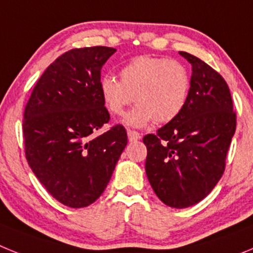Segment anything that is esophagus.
I'll return each mask as SVG.
<instances>
[{
  "instance_id": "1",
  "label": "esophagus",
  "mask_w": 253,
  "mask_h": 253,
  "mask_svg": "<svg viewBox=\"0 0 253 253\" xmlns=\"http://www.w3.org/2000/svg\"><path fill=\"white\" fill-rule=\"evenodd\" d=\"M128 138L130 142H135V140L140 139V134L135 130H131V129H128Z\"/></svg>"
}]
</instances>
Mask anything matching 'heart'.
I'll list each match as a JSON object with an SVG mask.
<instances>
[{
    "mask_svg": "<svg viewBox=\"0 0 253 253\" xmlns=\"http://www.w3.org/2000/svg\"><path fill=\"white\" fill-rule=\"evenodd\" d=\"M120 81L113 76L100 80L105 106L114 115H122L133 102L137 107L125 116L131 126L153 122L165 124L184 110L190 91L186 67L166 57L138 55L122 67Z\"/></svg>",
    "mask_w": 253,
    "mask_h": 253,
    "instance_id": "obj_1",
    "label": "heart"
}]
</instances>
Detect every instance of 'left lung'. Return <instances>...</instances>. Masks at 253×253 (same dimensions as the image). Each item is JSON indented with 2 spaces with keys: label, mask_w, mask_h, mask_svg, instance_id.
Returning a JSON list of instances; mask_svg holds the SVG:
<instances>
[{
  "label": "left lung",
  "mask_w": 253,
  "mask_h": 253,
  "mask_svg": "<svg viewBox=\"0 0 253 253\" xmlns=\"http://www.w3.org/2000/svg\"><path fill=\"white\" fill-rule=\"evenodd\" d=\"M180 54L193 66L186 105L143 143L152 189L161 202L182 209L202 202L222 177L237 118L224 78L195 55Z\"/></svg>",
  "instance_id": "1"
}]
</instances>
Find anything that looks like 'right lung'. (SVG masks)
Segmentation results:
<instances>
[{
	"label": "right lung",
	"mask_w": 253,
	"mask_h": 253,
	"mask_svg": "<svg viewBox=\"0 0 253 253\" xmlns=\"http://www.w3.org/2000/svg\"><path fill=\"white\" fill-rule=\"evenodd\" d=\"M116 49L76 48L44 71L24 111L25 157L38 180L69 208L92 204L106 189L128 135L110 120L100 93L101 68Z\"/></svg>",
	"instance_id": "add662e5"
}]
</instances>
